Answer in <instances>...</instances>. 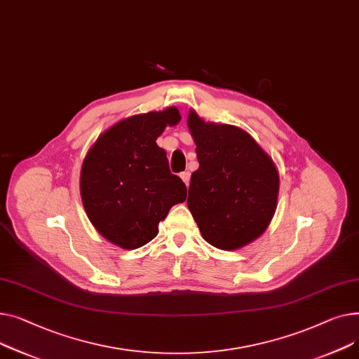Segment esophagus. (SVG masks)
I'll list each match as a JSON object with an SVG mask.
<instances>
[{"instance_id": "1", "label": "esophagus", "mask_w": 359, "mask_h": 359, "mask_svg": "<svg viewBox=\"0 0 359 359\" xmlns=\"http://www.w3.org/2000/svg\"><path fill=\"white\" fill-rule=\"evenodd\" d=\"M180 177H181V180L185 182V185H188V184H189V178H191V174H189L188 171H184V172L180 174Z\"/></svg>"}]
</instances>
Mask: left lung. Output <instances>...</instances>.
<instances>
[{
  "mask_svg": "<svg viewBox=\"0 0 359 359\" xmlns=\"http://www.w3.org/2000/svg\"><path fill=\"white\" fill-rule=\"evenodd\" d=\"M188 128L200 163L189 182V212L210 245L223 250L242 248L262 235L276 213V165L235 126L205 123L191 111Z\"/></svg>",
  "mask_w": 359,
  "mask_h": 359,
  "instance_id": "8db88e82",
  "label": "left lung"
}]
</instances>
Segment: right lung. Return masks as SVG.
Here are the masks:
<instances>
[{
  "instance_id": "1",
  "label": "right lung",
  "mask_w": 359,
  "mask_h": 359,
  "mask_svg": "<svg viewBox=\"0 0 359 359\" xmlns=\"http://www.w3.org/2000/svg\"><path fill=\"white\" fill-rule=\"evenodd\" d=\"M181 116L175 107L133 116L104 132L81 170V197L100 233L123 249L158 235L170 208L185 201L187 187L174 175L158 136Z\"/></svg>"
}]
</instances>
